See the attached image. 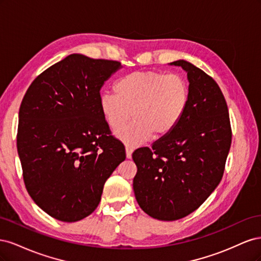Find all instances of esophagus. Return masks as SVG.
<instances>
[{
  "label": "esophagus",
  "instance_id": "34e87169",
  "mask_svg": "<svg viewBox=\"0 0 261 261\" xmlns=\"http://www.w3.org/2000/svg\"><path fill=\"white\" fill-rule=\"evenodd\" d=\"M133 151H134V149L132 147H128V146L126 147V156H127L128 159H130V158H132Z\"/></svg>",
  "mask_w": 261,
  "mask_h": 261
}]
</instances>
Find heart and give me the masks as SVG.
Here are the masks:
<instances>
[{"instance_id": "1", "label": "heart", "mask_w": 261, "mask_h": 261, "mask_svg": "<svg viewBox=\"0 0 261 261\" xmlns=\"http://www.w3.org/2000/svg\"><path fill=\"white\" fill-rule=\"evenodd\" d=\"M115 93L100 97V110L107 124L129 147L144 144L150 137H164L184 117L189 103V87L177 74L136 70L121 77Z\"/></svg>"}]
</instances>
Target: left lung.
I'll use <instances>...</instances> for the list:
<instances>
[{
    "label": "left lung",
    "instance_id": "1",
    "mask_svg": "<svg viewBox=\"0 0 261 261\" xmlns=\"http://www.w3.org/2000/svg\"><path fill=\"white\" fill-rule=\"evenodd\" d=\"M171 65L187 72V111L169 135L132 155L139 207L162 221L181 219L201 206L222 179L232 143L227 105L216 81L184 60Z\"/></svg>",
    "mask_w": 261,
    "mask_h": 261
}]
</instances>
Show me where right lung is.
I'll use <instances>...</instances> for the list:
<instances>
[{
  "instance_id": "1",
  "label": "right lung",
  "mask_w": 261,
  "mask_h": 261,
  "mask_svg": "<svg viewBox=\"0 0 261 261\" xmlns=\"http://www.w3.org/2000/svg\"><path fill=\"white\" fill-rule=\"evenodd\" d=\"M117 61L70 54L35 78L19 108L23 183L52 218L75 222L98 207L106 180L126 158L100 110Z\"/></svg>"
}]
</instances>
